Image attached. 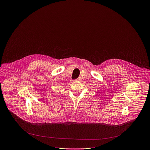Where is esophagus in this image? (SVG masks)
<instances>
[{
	"mask_svg": "<svg viewBox=\"0 0 150 150\" xmlns=\"http://www.w3.org/2000/svg\"><path fill=\"white\" fill-rule=\"evenodd\" d=\"M77 80H78V81H79V80H81V78H78L77 79Z\"/></svg>",
	"mask_w": 150,
	"mask_h": 150,
	"instance_id": "obj_1",
	"label": "esophagus"
}]
</instances>
